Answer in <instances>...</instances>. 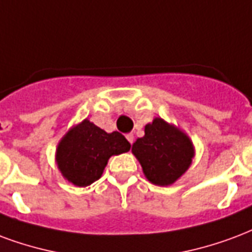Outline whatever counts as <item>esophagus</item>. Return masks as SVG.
Wrapping results in <instances>:
<instances>
[{
	"label": "esophagus",
	"mask_w": 252,
	"mask_h": 252,
	"mask_svg": "<svg viewBox=\"0 0 252 252\" xmlns=\"http://www.w3.org/2000/svg\"><path fill=\"white\" fill-rule=\"evenodd\" d=\"M126 140L129 141L131 144H132V143H133V140H135V136L132 135V133H128V135H126Z\"/></svg>",
	"instance_id": "1"
}]
</instances>
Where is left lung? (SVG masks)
<instances>
[{
	"label": "left lung",
	"instance_id": "left-lung-1",
	"mask_svg": "<svg viewBox=\"0 0 252 252\" xmlns=\"http://www.w3.org/2000/svg\"><path fill=\"white\" fill-rule=\"evenodd\" d=\"M144 132L132 145V154L141 164L145 178L156 186L175 183L192 163V141L160 117L147 124Z\"/></svg>",
	"mask_w": 252,
	"mask_h": 252
}]
</instances>
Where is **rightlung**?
Here are the masks:
<instances>
[{
	"label": "right lung",
	"instance_id": "1",
	"mask_svg": "<svg viewBox=\"0 0 252 252\" xmlns=\"http://www.w3.org/2000/svg\"><path fill=\"white\" fill-rule=\"evenodd\" d=\"M129 148V141L121 133H107L85 119L60 140L56 161L68 182L87 187L101 178L111 156L128 152Z\"/></svg>",
	"mask_w": 252,
	"mask_h": 252
}]
</instances>
